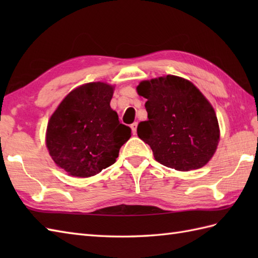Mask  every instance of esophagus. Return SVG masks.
<instances>
[{
  "label": "esophagus",
  "mask_w": 258,
  "mask_h": 258,
  "mask_svg": "<svg viewBox=\"0 0 258 258\" xmlns=\"http://www.w3.org/2000/svg\"><path fill=\"white\" fill-rule=\"evenodd\" d=\"M131 128H132V132L133 134H136V130H138V123H133L132 125H131Z\"/></svg>",
  "instance_id": "34e87169"
}]
</instances>
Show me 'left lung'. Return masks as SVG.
<instances>
[{"instance_id": "1", "label": "left lung", "mask_w": 258, "mask_h": 258, "mask_svg": "<svg viewBox=\"0 0 258 258\" xmlns=\"http://www.w3.org/2000/svg\"><path fill=\"white\" fill-rule=\"evenodd\" d=\"M136 91L147 100V120L139 123L138 135L155 160L180 172L205 166L217 150L221 131L204 94L176 75L142 81Z\"/></svg>"}]
</instances>
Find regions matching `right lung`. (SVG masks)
I'll use <instances>...</instances> for the list:
<instances>
[{"label": "right lung", "mask_w": 258, "mask_h": 258, "mask_svg": "<svg viewBox=\"0 0 258 258\" xmlns=\"http://www.w3.org/2000/svg\"><path fill=\"white\" fill-rule=\"evenodd\" d=\"M114 89L105 82L75 87L48 119L47 151L70 176L91 177L111 166L132 135L109 105Z\"/></svg>", "instance_id": "right-lung-1"}]
</instances>
